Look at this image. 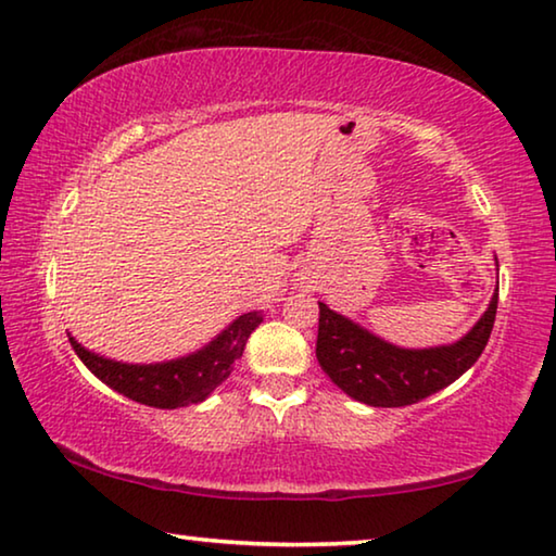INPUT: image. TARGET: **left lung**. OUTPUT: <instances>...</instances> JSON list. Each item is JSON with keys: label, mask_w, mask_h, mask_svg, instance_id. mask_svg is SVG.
Listing matches in <instances>:
<instances>
[{"label": "left lung", "mask_w": 556, "mask_h": 556, "mask_svg": "<svg viewBox=\"0 0 556 556\" xmlns=\"http://www.w3.org/2000/svg\"><path fill=\"white\" fill-rule=\"evenodd\" d=\"M500 287L482 319L459 342L402 350L319 302L317 359L344 394L369 407H407L450 387L479 359L490 342Z\"/></svg>", "instance_id": "8db88e82"}]
</instances>
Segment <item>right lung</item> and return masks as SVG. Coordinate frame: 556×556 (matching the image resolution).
I'll use <instances>...</instances> for the list:
<instances>
[{
    "mask_svg": "<svg viewBox=\"0 0 556 556\" xmlns=\"http://www.w3.org/2000/svg\"><path fill=\"white\" fill-rule=\"evenodd\" d=\"M262 312H247L237 317L217 339L194 354L160 364H124L104 359L89 352L77 339L70 337L72 350L85 362L97 379H102L114 392L129 396L131 402L156 409H177L199 404L210 396L235 369L242 357L247 339L262 325Z\"/></svg>",
    "mask_w": 556,
    "mask_h": 556,
    "instance_id": "obj_1",
    "label": "right lung"
}]
</instances>
